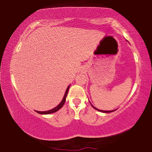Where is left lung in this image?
Wrapping results in <instances>:
<instances>
[{"label":"left lung","instance_id":"1","mask_svg":"<svg viewBox=\"0 0 152 152\" xmlns=\"http://www.w3.org/2000/svg\"><path fill=\"white\" fill-rule=\"evenodd\" d=\"M91 106H92L95 109V110H96L99 111V112H104V113H110V112H114V111H115V110H112V111H103V110H98V109L94 107V106L92 105V104H91Z\"/></svg>","mask_w":152,"mask_h":152}]
</instances>
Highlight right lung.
Returning a JSON list of instances; mask_svg holds the SVG:
<instances>
[{
    "mask_svg": "<svg viewBox=\"0 0 152 152\" xmlns=\"http://www.w3.org/2000/svg\"><path fill=\"white\" fill-rule=\"evenodd\" d=\"M69 86L67 87V90H66V91H65V95H64V97L63 98V100H62L61 103H60L57 107H56L55 108L52 109V110H51L46 111V112H38V111H36V112H37V113H38V114H52V113H54L56 112H57V111L59 110L60 109H61L62 107L63 106V104H65V102L66 101V97H67L68 91H69Z\"/></svg>",
    "mask_w": 152,
    "mask_h": 152,
    "instance_id": "add662e5",
    "label": "right lung"
}]
</instances>
